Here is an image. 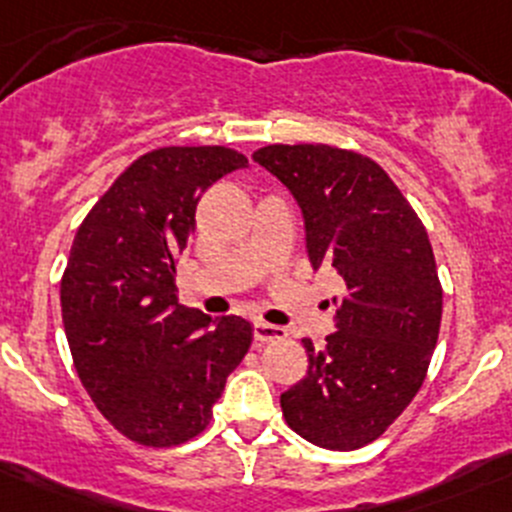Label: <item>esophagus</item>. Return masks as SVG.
<instances>
[{
    "instance_id": "obj_1",
    "label": "esophagus",
    "mask_w": 512,
    "mask_h": 512,
    "mask_svg": "<svg viewBox=\"0 0 512 512\" xmlns=\"http://www.w3.org/2000/svg\"><path fill=\"white\" fill-rule=\"evenodd\" d=\"M288 333L278 325H268V323H256L254 325V342L256 345H266V342H281L286 340Z\"/></svg>"
}]
</instances>
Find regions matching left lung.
<instances>
[{
  "label": "left lung",
  "instance_id": "left-lung-1",
  "mask_svg": "<svg viewBox=\"0 0 512 512\" xmlns=\"http://www.w3.org/2000/svg\"><path fill=\"white\" fill-rule=\"evenodd\" d=\"M258 165L293 192L313 268L333 266L337 333L308 374L281 394L286 424L310 444L355 451L409 407L429 372L441 328V281L429 234L392 177L335 145H266Z\"/></svg>",
  "mask_w": 512,
  "mask_h": 512
}]
</instances>
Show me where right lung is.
<instances>
[{"mask_svg":"<svg viewBox=\"0 0 512 512\" xmlns=\"http://www.w3.org/2000/svg\"><path fill=\"white\" fill-rule=\"evenodd\" d=\"M249 165L224 145L157 147L93 204L61 276V315L78 379L123 436L170 449L202 434L226 377L251 347L244 318L177 303L175 266L199 197Z\"/></svg>","mask_w":512,"mask_h":512,"instance_id":"1","label":"right lung"}]
</instances>
